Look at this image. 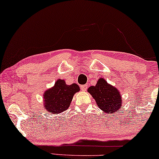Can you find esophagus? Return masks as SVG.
I'll return each mask as SVG.
<instances>
[{
  "instance_id": "esophagus-1",
  "label": "esophagus",
  "mask_w": 159,
  "mask_h": 159,
  "mask_svg": "<svg viewBox=\"0 0 159 159\" xmlns=\"http://www.w3.org/2000/svg\"><path fill=\"white\" fill-rule=\"evenodd\" d=\"M87 88H88V86L86 85V84H84V85L81 86V89L82 90H83V91H85V90H87Z\"/></svg>"
}]
</instances>
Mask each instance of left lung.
Masks as SVG:
<instances>
[{
    "label": "left lung",
    "instance_id": "left-lung-1",
    "mask_svg": "<svg viewBox=\"0 0 159 159\" xmlns=\"http://www.w3.org/2000/svg\"><path fill=\"white\" fill-rule=\"evenodd\" d=\"M88 92L96 101L98 107L107 114H114L122 108L123 100L117 88L99 78L96 85L88 88Z\"/></svg>",
    "mask_w": 159,
    "mask_h": 159
}]
</instances>
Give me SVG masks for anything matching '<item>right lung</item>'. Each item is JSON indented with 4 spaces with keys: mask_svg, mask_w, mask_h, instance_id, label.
Here are the masks:
<instances>
[{
    "mask_svg": "<svg viewBox=\"0 0 159 159\" xmlns=\"http://www.w3.org/2000/svg\"><path fill=\"white\" fill-rule=\"evenodd\" d=\"M80 90L77 84H67L64 80H57L53 87L44 92V108L52 115L64 112L69 109L75 94Z\"/></svg>",
    "mask_w": 159,
    "mask_h": 159,
    "instance_id": "1",
    "label": "right lung"
}]
</instances>
